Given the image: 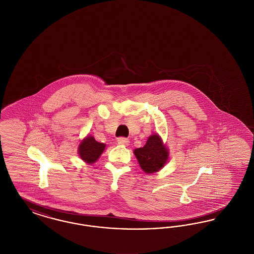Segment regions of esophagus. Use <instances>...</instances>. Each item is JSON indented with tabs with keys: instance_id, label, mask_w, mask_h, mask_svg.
<instances>
[{
	"instance_id": "34e87169",
	"label": "esophagus",
	"mask_w": 254,
	"mask_h": 254,
	"mask_svg": "<svg viewBox=\"0 0 254 254\" xmlns=\"http://www.w3.org/2000/svg\"><path fill=\"white\" fill-rule=\"evenodd\" d=\"M117 142H118L120 145H129V140H128L127 138H125V137H119V138L117 139Z\"/></svg>"
}]
</instances>
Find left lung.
<instances>
[{"label":"left lung","instance_id":"1","mask_svg":"<svg viewBox=\"0 0 254 254\" xmlns=\"http://www.w3.org/2000/svg\"><path fill=\"white\" fill-rule=\"evenodd\" d=\"M134 154L140 167L146 173H154L162 169L169 158L166 145H163L157 134L149 136L143 147L136 148Z\"/></svg>","mask_w":254,"mask_h":254}]
</instances>
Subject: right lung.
<instances>
[{
    "instance_id": "right-lung-1",
    "label": "right lung",
    "mask_w": 254,
    "mask_h": 254,
    "mask_svg": "<svg viewBox=\"0 0 254 254\" xmlns=\"http://www.w3.org/2000/svg\"><path fill=\"white\" fill-rule=\"evenodd\" d=\"M105 147V144L99 143L93 137L88 136L81 142L79 146V154L82 160L88 164H92L100 157Z\"/></svg>"
}]
</instances>
